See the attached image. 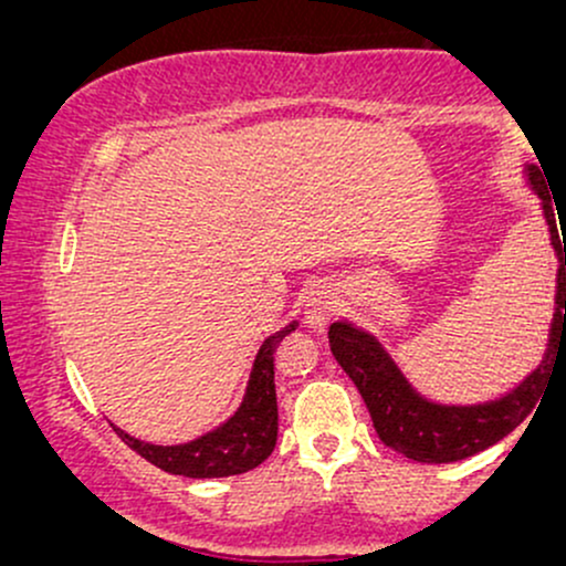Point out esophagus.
I'll return each instance as SVG.
<instances>
[{"label": "esophagus", "mask_w": 566, "mask_h": 566, "mask_svg": "<svg viewBox=\"0 0 566 566\" xmlns=\"http://www.w3.org/2000/svg\"><path fill=\"white\" fill-rule=\"evenodd\" d=\"M337 308V295L329 284H314L305 292V324H308L314 333H322L327 327V322L333 319Z\"/></svg>", "instance_id": "1"}]
</instances>
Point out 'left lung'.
I'll list each match as a JSON object with an SVG mask.
<instances>
[{
    "label": "left lung",
    "instance_id": "1",
    "mask_svg": "<svg viewBox=\"0 0 566 566\" xmlns=\"http://www.w3.org/2000/svg\"><path fill=\"white\" fill-rule=\"evenodd\" d=\"M527 186L541 199V210L548 226L551 247L556 252V305L548 327L545 354L532 373L511 391L479 405H444L428 399L407 380L386 346L367 329L354 322L337 319L329 324V350L343 367V373L359 388L361 399L369 409L375 431L380 441L394 452L405 454L418 463H454L486 450L495 441L522 423L541 401L548 382L551 367L556 365L558 350L566 348V239H558L556 212L545 191L541 172L535 165H524ZM565 252H560V244Z\"/></svg>",
    "mask_w": 566,
    "mask_h": 566
}]
</instances>
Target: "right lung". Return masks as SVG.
<instances>
[{
  "instance_id": "right-lung-1",
  "label": "right lung",
  "mask_w": 566,
  "mask_h": 566,
  "mask_svg": "<svg viewBox=\"0 0 566 566\" xmlns=\"http://www.w3.org/2000/svg\"><path fill=\"white\" fill-rule=\"evenodd\" d=\"M295 327L297 322L292 319L287 327L276 329L261 343L255 361H252L242 401L233 409L231 418L212 428V431L184 441V444H151V441L129 437L127 431L116 426L114 431L140 458H146L148 463H154L161 471L175 473V476L218 479L258 469L274 452L279 431L274 350L282 343V337L290 335Z\"/></svg>"
}]
</instances>
